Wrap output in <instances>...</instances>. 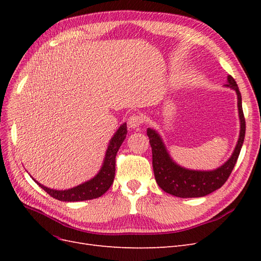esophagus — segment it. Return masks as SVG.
<instances>
[{"label":"esophagus","mask_w":261,"mask_h":261,"mask_svg":"<svg viewBox=\"0 0 261 261\" xmlns=\"http://www.w3.org/2000/svg\"><path fill=\"white\" fill-rule=\"evenodd\" d=\"M144 123V118L139 114H133L128 117L127 120V125L129 128H137L139 126Z\"/></svg>","instance_id":"1"}]
</instances>
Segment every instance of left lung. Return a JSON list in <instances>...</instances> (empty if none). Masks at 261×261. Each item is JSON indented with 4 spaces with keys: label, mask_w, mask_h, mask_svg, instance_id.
Returning a JSON list of instances; mask_svg holds the SVG:
<instances>
[{
    "label": "left lung",
    "mask_w": 261,
    "mask_h": 261,
    "mask_svg": "<svg viewBox=\"0 0 261 261\" xmlns=\"http://www.w3.org/2000/svg\"><path fill=\"white\" fill-rule=\"evenodd\" d=\"M225 86L234 89L236 94H238L241 130L238 144L235 146L231 158L218 169L211 171H196L180 167V165L172 160L159 134L152 128L147 129L149 143L152 149V167L154 177L156 184L165 193L179 197V198L203 197L219 189L225 183L232 173L244 143L246 124H245V117L242 108L241 92L238 84H236L231 75L227 76V84Z\"/></svg>",
    "instance_id": "left-lung-1"
}]
</instances>
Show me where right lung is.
Listing matches in <instances>:
<instances>
[{"mask_svg":"<svg viewBox=\"0 0 261 261\" xmlns=\"http://www.w3.org/2000/svg\"><path fill=\"white\" fill-rule=\"evenodd\" d=\"M126 135H127V125L124 123L118 127L111 140H110L105 161L99 173L93 178L85 181V183L73 188L65 189V191H57V189H51L41 185L36 179L35 181L51 197L61 201L72 202L98 198V197L103 195L113 184L115 175V156L124 139L126 138Z\"/></svg>","mask_w":261,"mask_h":261,"instance_id":"right-lung-1","label":"right lung"}]
</instances>
